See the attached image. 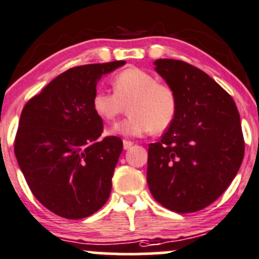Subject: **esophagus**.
Returning <instances> with one entry per match:
<instances>
[{
    "mask_svg": "<svg viewBox=\"0 0 259 259\" xmlns=\"http://www.w3.org/2000/svg\"><path fill=\"white\" fill-rule=\"evenodd\" d=\"M122 146H124L125 150H127V149H130L133 146V142H129V140H124V142H122Z\"/></svg>",
    "mask_w": 259,
    "mask_h": 259,
    "instance_id": "obj_1",
    "label": "esophagus"
}]
</instances>
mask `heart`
Instances as JSON below:
<instances>
[{
    "label": "heart",
    "mask_w": 259,
    "mask_h": 259,
    "mask_svg": "<svg viewBox=\"0 0 259 259\" xmlns=\"http://www.w3.org/2000/svg\"><path fill=\"white\" fill-rule=\"evenodd\" d=\"M114 93L96 90L93 109L100 119L113 122L125 111L129 115L116 125L114 133L142 137L149 132L161 134L173 125L178 113V100L173 89L158 82L148 71L127 67L114 76Z\"/></svg>",
    "instance_id": "heart-1"
}]
</instances>
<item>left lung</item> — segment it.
Here are the masks:
<instances>
[{
    "label": "left lung",
    "instance_id": "obj_1",
    "mask_svg": "<svg viewBox=\"0 0 259 259\" xmlns=\"http://www.w3.org/2000/svg\"><path fill=\"white\" fill-rule=\"evenodd\" d=\"M154 65L176 93L178 113L160 142L149 144L146 180L163 207L193 213L218 199L238 173L244 156L239 113L198 67L171 59Z\"/></svg>",
    "mask_w": 259,
    "mask_h": 259
}]
</instances>
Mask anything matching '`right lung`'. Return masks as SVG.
Segmentation results:
<instances>
[{
	"label": "right lung",
	"instance_id": "obj_1",
	"mask_svg": "<svg viewBox=\"0 0 259 259\" xmlns=\"http://www.w3.org/2000/svg\"><path fill=\"white\" fill-rule=\"evenodd\" d=\"M124 64L72 67L23 106L15 155L32 194L56 215L86 218L109 199L122 142L99 139L104 125L93 96L100 77Z\"/></svg>",
	"mask_w": 259,
	"mask_h": 259
}]
</instances>
